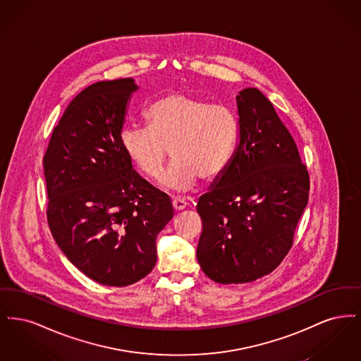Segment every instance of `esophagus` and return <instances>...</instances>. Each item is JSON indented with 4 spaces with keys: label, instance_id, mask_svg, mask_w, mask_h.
I'll return each instance as SVG.
<instances>
[{
    "label": "esophagus",
    "instance_id": "34e87169",
    "mask_svg": "<svg viewBox=\"0 0 361 361\" xmlns=\"http://www.w3.org/2000/svg\"><path fill=\"white\" fill-rule=\"evenodd\" d=\"M172 204L173 208H174L176 211H181V209H184L185 207L188 206V203H187L184 199H178V197L173 199Z\"/></svg>",
    "mask_w": 361,
    "mask_h": 361
}]
</instances>
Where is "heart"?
<instances>
[{"label": "heart", "mask_w": 361, "mask_h": 361, "mask_svg": "<svg viewBox=\"0 0 361 361\" xmlns=\"http://www.w3.org/2000/svg\"><path fill=\"white\" fill-rule=\"evenodd\" d=\"M145 121L147 127L121 130V149L137 172L150 180L159 177L169 149L173 162L162 185L176 192L193 188L197 178L219 177L238 140V121L228 106L184 93L154 102Z\"/></svg>", "instance_id": "1"}]
</instances>
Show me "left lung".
Returning <instances> with one entry per match:
<instances>
[{"mask_svg":"<svg viewBox=\"0 0 361 361\" xmlns=\"http://www.w3.org/2000/svg\"><path fill=\"white\" fill-rule=\"evenodd\" d=\"M240 142L197 203V261L221 284L250 283L288 255L309 202L310 177L287 127L256 87L237 96Z\"/></svg>","mask_w":361,"mask_h":361,"instance_id":"1","label":"left lung"}]
</instances>
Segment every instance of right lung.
<instances>
[{
    "label": "right lung",
    "mask_w": 361,
    "mask_h": 361,
    "mask_svg": "<svg viewBox=\"0 0 361 361\" xmlns=\"http://www.w3.org/2000/svg\"><path fill=\"white\" fill-rule=\"evenodd\" d=\"M133 78L87 86L68 105L43 158L47 222L70 262L92 280L126 287L157 262V234L173 218L171 197L142 178L121 133Z\"/></svg>",
    "instance_id": "obj_1"
}]
</instances>
